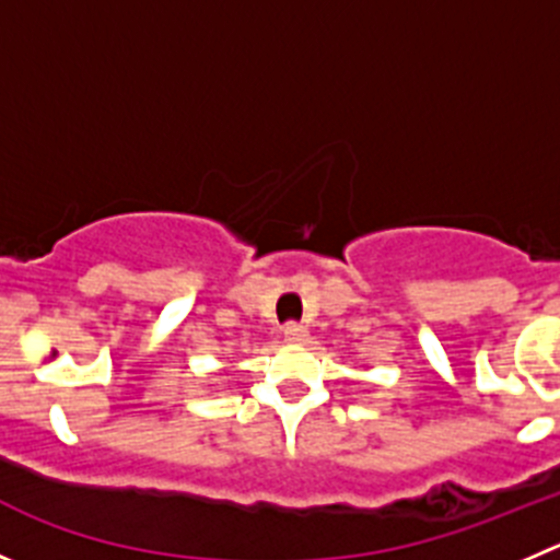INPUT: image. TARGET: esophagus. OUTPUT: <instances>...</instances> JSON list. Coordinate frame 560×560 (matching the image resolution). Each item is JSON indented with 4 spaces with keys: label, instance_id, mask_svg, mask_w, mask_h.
<instances>
[{
    "label": "esophagus",
    "instance_id": "34e87169",
    "mask_svg": "<svg viewBox=\"0 0 560 560\" xmlns=\"http://www.w3.org/2000/svg\"><path fill=\"white\" fill-rule=\"evenodd\" d=\"M305 335H307L305 324H300V322H289L283 327V338L289 340V343H300V340H305Z\"/></svg>",
    "mask_w": 560,
    "mask_h": 560
}]
</instances>
